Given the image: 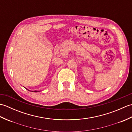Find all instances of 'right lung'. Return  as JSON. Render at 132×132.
Instances as JSON below:
<instances>
[{
	"label": "right lung",
	"mask_w": 132,
	"mask_h": 132,
	"mask_svg": "<svg viewBox=\"0 0 132 132\" xmlns=\"http://www.w3.org/2000/svg\"><path fill=\"white\" fill-rule=\"evenodd\" d=\"M27 89H28L27 88H26ZM28 91H30V90H29V89H28ZM30 92H38V91H30Z\"/></svg>",
	"instance_id": "1"
}]
</instances>
